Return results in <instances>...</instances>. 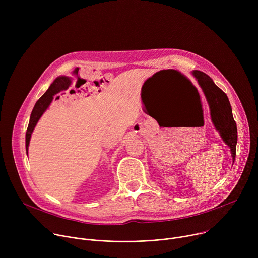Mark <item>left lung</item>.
I'll return each mask as SVG.
<instances>
[{
	"mask_svg": "<svg viewBox=\"0 0 258 258\" xmlns=\"http://www.w3.org/2000/svg\"><path fill=\"white\" fill-rule=\"evenodd\" d=\"M193 76L203 90L210 108L211 120L224 142L230 147L233 162L236 157V145L238 140L237 124L234 120L232 107L228 96L220 90L204 72L194 70Z\"/></svg>",
	"mask_w": 258,
	"mask_h": 258,
	"instance_id": "obj_1",
	"label": "left lung"
}]
</instances>
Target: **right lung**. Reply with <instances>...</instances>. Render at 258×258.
<instances>
[{
	"label": "right lung",
	"mask_w": 258,
	"mask_h": 258,
	"mask_svg": "<svg viewBox=\"0 0 258 258\" xmlns=\"http://www.w3.org/2000/svg\"><path fill=\"white\" fill-rule=\"evenodd\" d=\"M70 84H71V80L68 77H59V78H57L53 82V84L50 86V88L47 90V92L38 101H36V103H35V105L32 109V112L30 114L29 123H28V126H27L26 135H25L26 153L28 151V145H29L31 134H32L36 123H38L39 119L41 118V116L44 114V112L50 106V104L53 100V96H55L57 93H60L63 90H66L69 87Z\"/></svg>",
	"instance_id": "obj_1"
}]
</instances>
